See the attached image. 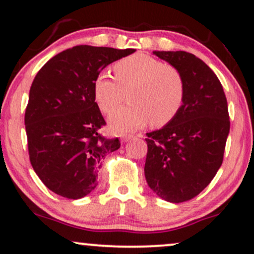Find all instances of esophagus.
Here are the masks:
<instances>
[{
    "label": "esophagus",
    "instance_id": "esophagus-1",
    "mask_svg": "<svg viewBox=\"0 0 254 254\" xmlns=\"http://www.w3.org/2000/svg\"><path fill=\"white\" fill-rule=\"evenodd\" d=\"M132 138H135V136H132V135H125V136L122 137V141H123V142H127V141H130V139H132Z\"/></svg>",
    "mask_w": 254,
    "mask_h": 254
}]
</instances>
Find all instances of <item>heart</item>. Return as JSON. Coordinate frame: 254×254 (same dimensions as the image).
I'll return each mask as SVG.
<instances>
[{"label":"heart","mask_w":254,"mask_h":254,"mask_svg":"<svg viewBox=\"0 0 254 254\" xmlns=\"http://www.w3.org/2000/svg\"><path fill=\"white\" fill-rule=\"evenodd\" d=\"M113 70L115 77L100 72L93 83L95 101L105 113L117 109L127 92L131 104L110 116L111 129L127 132L149 121L154 127H164L176 118L184 103L185 83L174 66L136 54L118 61Z\"/></svg>","instance_id":"obj_1"}]
</instances>
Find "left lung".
Segmentation results:
<instances>
[{
  "label": "left lung",
  "mask_w": 254,
  "mask_h": 254,
  "mask_svg": "<svg viewBox=\"0 0 254 254\" xmlns=\"http://www.w3.org/2000/svg\"><path fill=\"white\" fill-rule=\"evenodd\" d=\"M182 74L185 97L176 118L148 132L144 176L154 193L182 203L200 193L222 165L229 133L222 84L202 60L185 51H153Z\"/></svg>",
  "instance_id": "obj_1"
}]
</instances>
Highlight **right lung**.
I'll use <instances>...</instances> for the list:
<instances>
[{"label": "right lung", "mask_w": 254, "mask_h": 254, "mask_svg": "<svg viewBox=\"0 0 254 254\" xmlns=\"http://www.w3.org/2000/svg\"><path fill=\"white\" fill-rule=\"evenodd\" d=\"M135 51L77 45L60 52L38 71L25 127L31 165L49 190L80 199L97 188L105 156L119 149L121 142L99 133L106 123L93 83L109 64Z\"/></svg>", "instance_id": "1"}]
</instances>
